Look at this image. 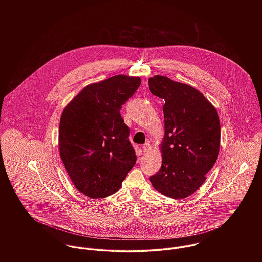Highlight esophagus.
Wrapping results in <instances>:
<instances>
[{
	"instance_id": "esophagus-1",
	"label": "esophagus",
	"mask_w": 262,
	"mask_h": 262,
	"mask_svg": "<svg viewBox=\"0 0 262 262\" xmlns=\"http://www.w3.org/2000/svg\"><path fill=\"white\" fill-rule=\"evenodd\" d=\"M150 149H151V145H150V143H148V142H146V143L142 146L143 152H148Z\"/></svg>"
}]
</instances>
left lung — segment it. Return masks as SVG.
<instances>
[{"instance_id":"1","label":"left lung","mask_w":262,"mask_h":262,"mask_svg":"<svg viewBox=\"0 0 262 262\" xmlns=\"http://www.w3.org/2000/svg\"><path fill=\"white\" fill-rule=\"evenodd\" d=\"M148 84L165 102L162 164L150 182L168 198L185 199L204 184L217 160L220 119L204 95L188 84L162 75L150 77Z\"/></svg>"}]
</instances>
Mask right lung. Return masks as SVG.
<instances>
[{"mask_svg": "<svg viewBox=\"0 0 262 262\" xmlns=\"http://www.w3.org/2000/svg\"><path fill=\"white\" fill-rule=\"evenodd\" d=\"M140 83V77L119 75L89 84L61 114L60 157L75 187L89 198L117 192L136 163L120 110Z\"/></svg>", "mask_w": 262, "mask_h": 262, "instance_id": "1", "label": "right lung"}]
</instances>
